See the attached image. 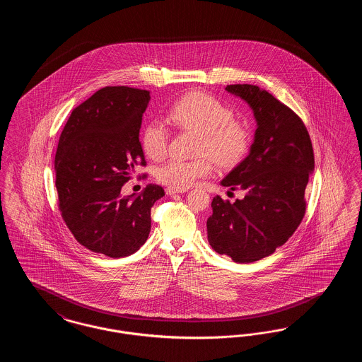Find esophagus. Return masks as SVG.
Here are the masks:
<instances>
[{
    "instance_id": "1",
    "label": "esophagus",
    "mask_w": 362,
    "mask_h": 362,
    "mask_svg": "<svg viewBox=\"0 0 362 362\" xmlns=\"http://www.w3.org/2000/svg\"><path fill=\"white\" fill-rule=\"evenodd\" d=\"M185 191H186L185 189H173V187H168V189H165V192H167L168 195H175V194L185 192Z\"/></svg>"
}]
</instances>
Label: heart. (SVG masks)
Wrapping results in <instances>:
<instances>
[{"mask_svg":"<svg viewBox=\"0 0 362 362\" xmlns=\"http://www.w3.org/2000/svg\"><path fill=\"white\" fill-rule=\"evenodd\" d=\"M233 111L211 95L191 92L173 104L168 119L177 127L202 134L197 160L168 158L156 170L160 183L173 189H187L198 179L210 175L213 161L223 168L239 164L251 146V133L245 124L233 119ZM170 144V133L163 122H149L142 130L141 145L152 160L163 158Z\"/></svg>","mask_w":362,"mask_h":362,"instance_id":"heart-1","label":"heart"}]
</instances>
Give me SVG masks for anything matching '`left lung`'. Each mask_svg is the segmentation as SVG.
I'll list each match as a JSON object with an SVG mask.
<instances>
[{"label": "left lung", "instance_id": "1", "mask_svg": "<svg viewBox=\"0 0 362 362\" xmlns=\"http://www.w3.org/2000/svg\"><path fill=\"white\" fill-rule=\"evenodd\" d=\"M225 89L248 103L258 127L248 156L221 180L245 195L233 204L213 198L207 240L233 262L251 263L272 255L301 223L315 158L305 124L288 105L257 86Z\"/></svg>", "mask_w": 362, "mask_h": 362}]
</instances>
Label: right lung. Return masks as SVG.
<instances>
[{"label": "right lung", "mask_w": 362, "mask_h": 362, "mask_svg": "<svg viewBox=\"0 0 362 362\" xmlns=\"http://www.w3.org/2000/svg\"><path fill=\"white\" fill-rule=\"evenodd\" d=\"M149 90L105 86L71 111L55 153V187L64 221L81 245L110 258L129 257L151 232V209L164 195L148 185L122 197L134 167L146 165L139 142Z\"/></svg>", "instance_id": "add662e5"}]
</instances>
